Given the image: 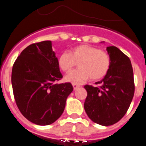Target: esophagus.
<instances>
[{"instance_id": "1", "label": "esophagus", "mask_w": 146, "mask_h": 146, "mask_svg": "<svg viewBox=\"0 0 146 146\" xmlns=\"http://www.w3.org/2000/svg\"><path fill=\"white\" fill-rule=\"evenodd\" d=\"M72 86H73L74 89V90H75L76 88H78V87H80V86L78 85V84H74V83H73V84H72Z\"/></svg>"}]
</instances>
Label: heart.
<instances>
[{
  "mask_svg": "<svg viewBox=\"0 0 146 146\" xmlns=\"http://www.w3.org/2000/svg\"><path fill=\"white\" fill-rule=\"evenodd\" d=\"M78 63V68L67 74L65 80L72 84H81L91 78L93 80L103 78L110 68L109 54L89 45H80L72 48L70 53L62 52L58 64L63 72H69Z\"/></svg>",
  "mask_w": 146,
  "mask_h": 146,
  "instance_id": "1",
  "label": "heart"
}]
</instances>
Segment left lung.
Returning <instances> with one entry per match:
<instances>
[{
    "label": "left lung",
    "instance_id": "8db88e82",
    "mask_svg": "<svg viewBox=\"0 0 146 146\" xmlns=\"http://www.w3.org/2000/svg\"><path fill=\"white\" fill-rule=\"evenodd\" d=\"M106 51L110 68L104 78L96 83L100 86H84L87 91L84 103L87 115L94 123L104 126L117 123L125 115L134 94L130 59L116 46H108Z\"/></svg>",
    "mask_w": 146,
    "mask_h": 146
}]
</instances>
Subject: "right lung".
I'll list each match as a JSON object with an SVG mask.
<instances>
[{"label":"right lung","mask_w":146,"mask_h":146,"mask_svg":"<svg viewBox=\"0 0 146 146\" xmlns=\"http://www.w3.org/2000/svg\"><path fill=\"white\" fill-rule=\"evenodd\" d=\"M51 40L29 45L13 65L12 85L21 114L38 125H50L63 114L70 83H56L63 78Z\"/></svg>","instance_id":"right-lung-1"}]
</instances>
